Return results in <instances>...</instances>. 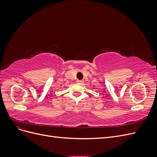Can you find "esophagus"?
Here are the masks:
<instances>
[{"mask_svg": "<svg viewBox=\"0 0 157 157\" xmlns=\"http://www.w3.org/2000/svg\"><path fill=\"white\" fill-rule=\"evenodd\" d=\"M77 82L78 83V84H82V83H83V80H77Z\"/></svg>", "mask_w": 157, "mask_h": 157, "instance_id": "esophagus-1", "label": "esophagus"}]
</instances>
